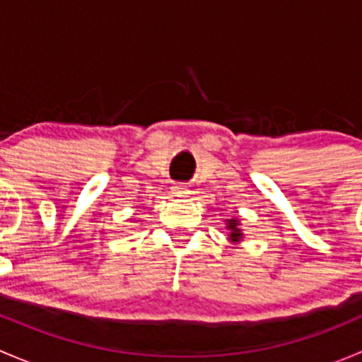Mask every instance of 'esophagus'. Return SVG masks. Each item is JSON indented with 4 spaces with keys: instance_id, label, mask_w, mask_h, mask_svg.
Listing matches in <instances>:
<instances>
[{
    "instance_id": "1",
    "label": "esophagus",
    "mask_w": 362,
    "mask_h": 362,
    "mask_svg": "<svg viewBox=\"0 0 362 362\" xmlns=\"http://www.w3.org/2000/svg\"><path fill=\"white\" fill-rule=\"evenodd\" d=\"M173 194L175 196H180V198H184L185 194H189V187H187V185H184V184H177L173 187Z\"/></svg>"
}]
</instances>
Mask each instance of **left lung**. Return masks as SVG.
Here are the masks:
<instances>
[{
	"instance_id": "left-lung-1",
	"label": "left lung",
	"mask_w": 362,
	"mask_h": 362,
	"mask_svg": "<svg viewBox=\"0 0 362 362\" xmlns=\"http://www.w3.org/2000/svg\"><path fill=\"white\" fill-rule=\"evenodd\" d=\"M226 228H228L229 231V242L231 243H240L245 238V236H243L240 218H226Z\"/></svg>"
}]
</instances>
